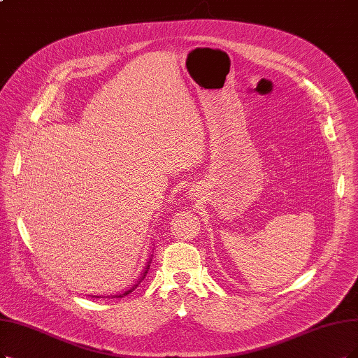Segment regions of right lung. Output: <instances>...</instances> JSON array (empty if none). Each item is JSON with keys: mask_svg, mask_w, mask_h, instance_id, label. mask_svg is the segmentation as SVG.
<instances>
[{"mask_svg": "<svg viewBox=\"0 0 358 358\" xmlns=\"http://www.w3.org/2000/svg\"><path fill=\"white\" fill-rule=\"evenodd\" d=\"M150 261H152V258H150ZM150 261L148 262V266H145V268L143 270V274H141V277H140V279H138V282L134 285V286H132L131 289H128V290H125V292L124 294H119V295H113L112 298H122V296H125V295H128V294H131L132 292V290H134L138 285H140V282L141 280H144V277H145V274H148V271H149V264H150ZM96 298H100V296H96Z\"/></svg>", "mask_w": 358, "mask_h": 358, "instance_id": "add662e5", "label": "right lung"}]
</instances>
